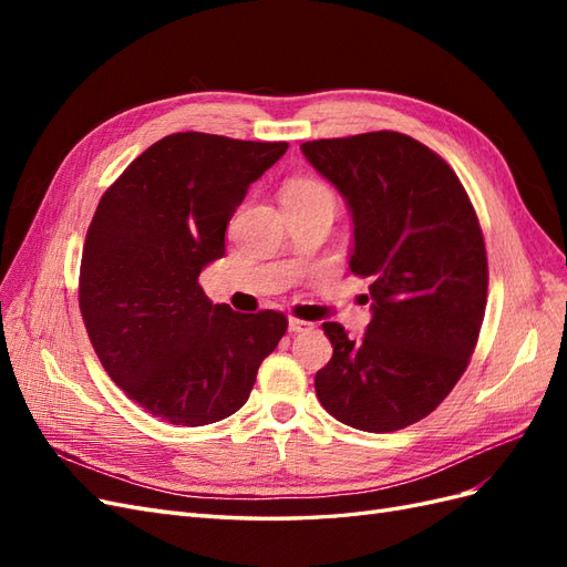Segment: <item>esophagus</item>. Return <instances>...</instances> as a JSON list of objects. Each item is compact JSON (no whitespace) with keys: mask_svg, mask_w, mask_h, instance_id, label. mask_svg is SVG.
Listing matches in <instances>:
<instances>
[{"mask_svg":"<svg viewBox=\"0 0 567 567\" xmlns=\"http://www.w3.org/2000/svg\"><path fill=\"white\" fill-rule=\"evenodd\" d=\"M312 323L310 321H302L298 317H288V331L290 333H300V331H310Z\"/></svg>","mask_w":567,"mask_h":567,"instance_id":"1","label":"esophagus"}]
</instances>
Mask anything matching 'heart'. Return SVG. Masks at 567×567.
Masks as SVG:
<instances>
[{
  "label": "heart",
  "mask_w": 567,
  "mask_h": 567,
  "mask_svg": "<svg viewBox=\"0 0 567 567\" xmlns=\"http://www.w3.org/2000/svg\"><path fill=\"white\" fill-rule=\"evenodd\" d=\"M284 203H331L336 196L329 186L315 177H296L284 186Z\"/></svg>",
  "instance_id": "b5f03b06"
}]
</instances>
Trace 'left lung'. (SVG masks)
<instances>
[{
    "label": "left lung",
    "instance_id": "1",
    "mask_svg": "<svg viewBox=\"0 0 567 567\" xmlns=\"http://www.w3.org/2000/svg\"><path fill=\"white\" fill-rule=\"evenodd\" d=\"M300 148L346 198L350 269L371 279L362 338L336 321L321 326L333 357L315 375L317 398L357 431H400L447 398L475 350L487 305L477 215L454 169L406 134L381 130Z\"/></svg>",
    "mask_w": 567,
    "mask_h": 567
}]
</instances>
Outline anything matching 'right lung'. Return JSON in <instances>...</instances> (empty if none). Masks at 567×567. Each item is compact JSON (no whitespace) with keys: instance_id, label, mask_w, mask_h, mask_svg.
I'll return each mask as SVG.
<instances>
[{"instance_id":"1","label":"right lung","mask_w":567,"mask_h":567,"mask_svg":"<svg viewBox=\"0 0 567 567\" xmlns=\"http://www.w3.org/2000/svg\"><path fill=\"white\" fill-rule=\"evenodd\" d=\"M286 142L177 132L148 146L101 196L82 248L80 312L111 381L173 425L241 409L288 319L213 305L200 271L225 255L248 186Z\"/></svg>"}]
</instances>
